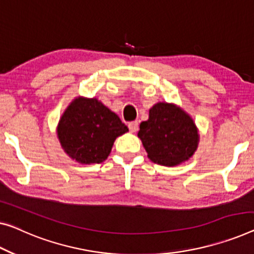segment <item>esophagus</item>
I'll return each mask as SVG.
<instances>
[{
  "instance_id": "obj_1",
  "label": "esophagus",
  "mask_w": 254,
  "mask_h": 254,
  "mask_svg": "<svg viewBox=\"0 0 254 254\" xmlns=\"http://www.w3.org/2000/svg\"><path fill=\"white\" fill-rule=\"evenodd\" d=\"M128 130H130V132H132V133H135V132L138 131L139 128V124L137 121H134V122H130L128 123Z\"/></svg>"
}]
</instances>
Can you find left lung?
<instances>
[{"label": "left lung", "mask_w": 254, "mask_h": 254, "mask_svg": "<svg viewBox=\"0 0 254 254\" xmlns=\"http://www.w3.org/2000/svg\"><path fill=\"white\" fill-rule=\"evenodd\" d=\"M138 137L154 163L175 166L188 161L199 142L198 128L191 116L175 104L157 103L149 117L140 123Z\"/></svg>", "instance_id": "8db88e82"}]
</instances>
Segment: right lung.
<instances>
[{
    "label": "right lung",
    "mask_w": 254,
    "mask_h": 254,
    "mask_svg": "<svg viewBox=\"0 0 254 254\" xmlns=\"http://www.w3.org/2000/svg\"><path fill=\"white\" fill-rule=\"evenodd\" d=\"M127 131L120 117L97 98L76 97L60 117L57 137L71 160L94 164L104 162L115 139Z\"/></svg>",
    "instance_id": "right-lung-1"
}]
</instances>
